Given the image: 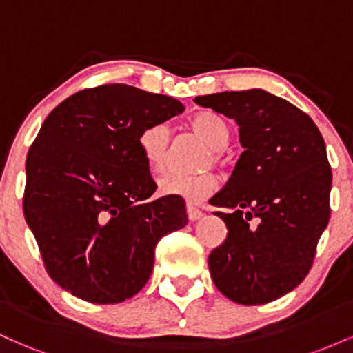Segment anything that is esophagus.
<instances>
[{
	"instance_id": "esophagus-1",
	"label": "esophagus",
	"mask_w": 353,
	"mask_h": 353,
	"mask_svg": "<svg viewBox=\"0 0 353 353\" xmlns=\"http://www.w3.org/2000/svg\"><path fill=\"white\" fill-rule=\"evenodd\" d=\"M204 216V212H202L201 209H197V208H194L192 204H188V217H189V221H199V219Z\"/></svg>"
}]
</instances>
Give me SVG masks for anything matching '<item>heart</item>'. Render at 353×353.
<instances>
[{
  "mask_svg": "<svg viewBox=\"0 0 353 353\" xmlns=\"http://www.w3.org/2000/svg\"><path fill=\"white\" fill-rule=\"evenodd\" d=\"M188 128L210 148V152L205 154L202 165L208 168L212 161L217 163L221 159V149L225 148L230 137L228 121L216 112L204 111L190 117ZM169 141H171V134H169V128L165 124L149 125L141 132L139 149L152 174L164 172L168 168ZM157 185H159V192L163 196H177L190 202H199L216 190L217 177L212 172H201L196 176L169 174L159 179Z\"/></svg>",
  "mask_w": 353,
  "mask_h": 353,
  "instance_id": "b5f03b06",
  "label": "heart"
}]
</instances>
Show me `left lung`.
<instances>
[{"label":"left lung","instance_id":"left-lung-1","mask_svg":"<svg viewBox=\"0 0 353 353\" xmlns=\"http://www.w3.org/2000/svg\"><path fill=\"white\" fill-rule=\"evenodd\" d=\"M236 119L244 152L209 202L228 237L209 255L214 283L242 305H262L301 283L329 224L332 169L323 137L305 112L264 89L197 96Z\"/></svg>","mask_w":353,"mask_h":353}]
</instances>
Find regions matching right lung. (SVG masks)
<instances>
[{"mask_svg": "<svg viewBox=\"0 0 353 353\" xmlns=\"http://www.w3.org/2000/svg\"><path fill=\"white\" fill-rule=\"evenodd\" d=\"M164 94L103 84L64 99L26 157L24 219L50 277L74 297L119 303L149 281L154 249L188 224L182 197L151 201L145 128L181 114Z\"/></svg>", "mask_w": 353, "mask_h": 353, "instance_id": "add662e5", "label": "right lung"}]
</instances>
